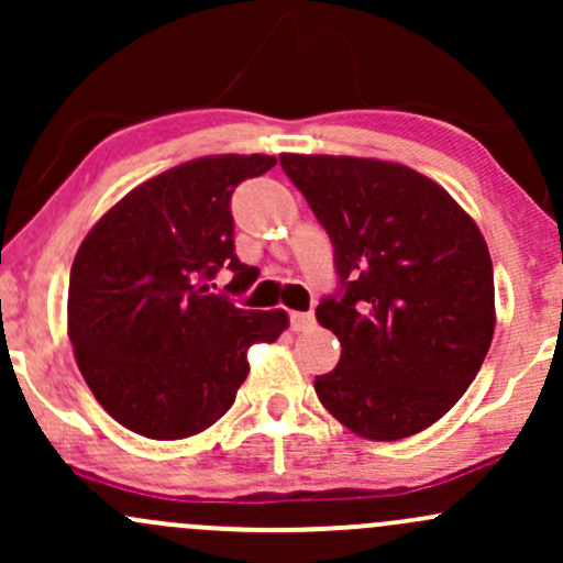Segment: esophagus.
I'll return each mask as SVG.
<instances>
[{"mask_svg":"<svg viewBox=\"0 0 563 563\" xmlns=\"http://www.w3.org/2000/svg\"><path fill=\"white\" fill-rule=\"evenodd\" d=\"M289 324H292V330H298V332L313 328V313H303V311L289 313Z\"/></svg>","mask_w":563,"mask_h":563,"instance_id":"esophagus-1","label":"esophagus"}]
</instances>
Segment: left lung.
<instances>
[{
  "label": "left lung",
  "instance_id": "8db88e82",
  "mask_svg": "<svg viewBox=\"0 0 563 563\" xmlns=\"http://www.w3.org/2000/svg\"><path fill=\"white\" fill-rule=\"evenodd\" d=\"M332 241L338 289L317 322L341 362L313 378L324 408L367 440L421 432L459 402L494 338V268L470 214L400 166L282 155Z\"/></svg>",
  "mask_w": 563,
  "mask_h": 563
}]
</instances>
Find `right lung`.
<instances>
[{"mask_svg": "<svg viewBox=\"0 0 563 563\" xmlns=\"http://www.w3.org/2000/svg\"><path fill=\"white\" fill-rule=\"evenodd\" d=\"M271 155H209L174 166L107 211L69 274V341L101 408L131 432L179 440L228 413L252 343L287 328L211 292L222 268L241 295L260 271L235 257L233 190Z\"/></svg>", "mask_w": 563, "mask_h": 563, "instance_id": "add662e5", "label": "right lung"}]
</instances>
